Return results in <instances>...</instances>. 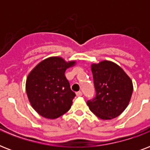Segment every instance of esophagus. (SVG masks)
<instances>
[{
	"label": "esophagus",
	"instance_id": "obj_1",
	"mask_svg": "<svg viewBox=\"0 0 150 150\" xmlns=\"http://www.w3.org/2000/svg\"><path fill=\"white\" fill-rule=\"evenodd\" d=\"M76 96H82V92H77V93H76Z\"/></svg>",
	"mask_w": 150,
	"mask_h": 150
}]
</instances>
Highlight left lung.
Listing matches in <instances>:
<instances>
[{
  "label": "left lung",
  "mask_w": 150,
  "mask_h": 150,
  "mask_svg": "<svg viewBox=\"0 0 150 150\" xmlns=\"http://www.w3.org/2000/svg\"><path fill=\"white\" fill-rule=\"evenodd\" d=\"M96 96L87 101L89 110L103 120L116 117L125 110L132 94V82L123 69L111 61L91 67Z\"/></svg>",
  "instance_id": "1"
}]
</instances>
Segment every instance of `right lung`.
Masks as SVG:
<instances>
[{
    "label": "right lung",
    "mask_w": 150,
    "mask_h": 150,
    "mask_svg": "<svg viewBox=\"0 0 150 150\" xmlns=\"http://www.w3.org/2000/svg\"><path fill=\"white\" fill-rule=\"evenodd\" d=\"M75 63L52 57L41 61L28 75L27 96L33 109L43 117L57 118L71 107L75 93L71 91L64 72Z\"/></svg>",
    "instance_id": "1"
}]
</instances>
